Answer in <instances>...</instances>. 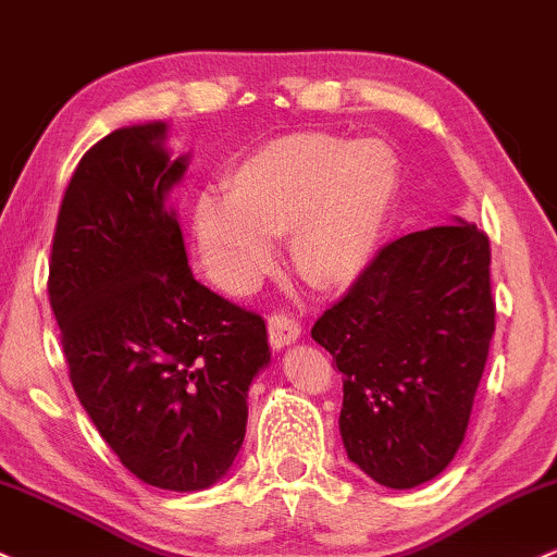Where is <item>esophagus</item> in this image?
<instances>
[{
	"mask_svg": "<svg viewBox=\"0 0 557 557\" xmlns=\"http://www.w3.org/2000/svg\"><path fill=\"white\" fill-rule=\"evenodd\" d=\"M267 327H269V344L274 348H285L301 338V325H298V320H293L288 314H272L269 317Z\"/></svg>",
	"mask_w": 557,
	"mask_h": 557,
	"instance_id": "esophagus-1",
	"label": "esophagus"
}]
</instances>
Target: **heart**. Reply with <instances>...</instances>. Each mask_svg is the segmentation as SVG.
Masks as SVG:
<instances>
[{
    "mask_svg": "<svg viewBox=\"0 0 557 557\" xmlns=\"http://www.w3.org/2000/svg\"><path fill=\"white\" fill-rule=\"evenodd\" d=\"M399 182V158L383 139L285 134L230 171L227 198L195 200V240L209 272L232 290L269 272L272 240L288 235L298 277L317 290H344L368 269Z\"/></svg>",
    "mask_w": 557,
    "mask_h": 557,
    "instance_id": "obj_1",
    "label": "heart"
}]
</instances>
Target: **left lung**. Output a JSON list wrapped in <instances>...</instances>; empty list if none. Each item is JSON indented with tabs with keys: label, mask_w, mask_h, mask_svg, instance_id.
Segmentation results:
<instances>
[{
	"label": "left lung",
	"mask_w": 557,
	"mask_h": 557,
	"mask_svg": "<svg viewBox=\"0 0 557 557\" xmlns=\"http://www.w3.org/2000/svg\"><path fill=\"white\" fill-rule=\"evenodd\" d=\"M492 250L475 224L388 243L311 327L344 375L348 460L388 488L436 479L466 438L488 344Z\"/></svg>",
	"instance_id": "obj_1"
}]
</instances>
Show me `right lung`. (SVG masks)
<instances>
[{"instance_id":"1","label":"right lung","mask_w":557,"mask_h":557,"mask_svg":"<svg viewBox=\"0 0 557 557\" xmlns=\"http://www.w3.org/2000/svg\"><path fill=\"white\" fill-rule=\"evenodd\" d=\"M163 121L124 126L73 171L50 261V304L71 383L100 436L145 484L200 492L246 438L248 388L272 351L259 314L187 264Z\"/></svg>"}]
</instances>
